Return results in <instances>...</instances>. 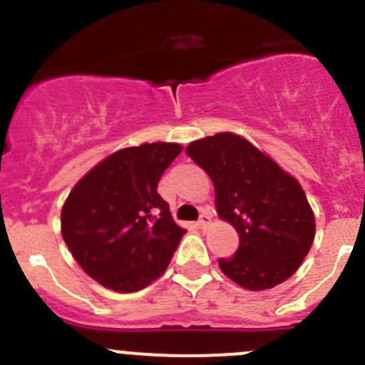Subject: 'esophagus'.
<instances>
[{
  "label": "esophagus",
  "mask_w": 365,
  "mask_h": 365,
  "mask_svg": "<svg viewBox=\"0 0 365 365\" xmlns=\"http://www.w3.org/2000/svg\"><path fill=\"white\" fill-rule=\"evenodd\" d=\"M210 222H211L210 213H202V215H200L199 222H197V225H199L200 229H204V227H207V225H210Z\"/></svg>",
  "instance_id": "obj_1"
}]
</instances>
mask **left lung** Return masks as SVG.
<instances>
[{"mask_svg":"<svg viewBox=\"0 0 365 365\" xmlns=\"http://www.w3.org/2000/svg\"><path fill=\"white\" fill-rule=\"evenodd\" d=\"M186 154L211 177L218 217L240 237L235 256L218 259L222 272L247 290L289 279L315 237L314 211L299 182L232 133L193 141Z\"/></svg>","mask_w":365,"mask_h":365,"instance_id":"left-lung-1","label":"left lung"}]
</instances>
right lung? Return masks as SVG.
Segmentation results:
<instances>
[{
	"mask_svg": "<svg viewBox=\"0 0 365 365\" xmlns=\"http://www.w3.org/2000/svg\"><path fill=\"white\" fill-rule=\"evenodd\" d=\"M177 143L118 150L86 173L61 213L62 238L88 276L114 292H138L168 267L185 229L158 193Z\"/></svg>",
	"mask_w": 365,
	"mask_h": 365,
	"instance_id": "1",
	"label": "right lung"
}]
</instances>
